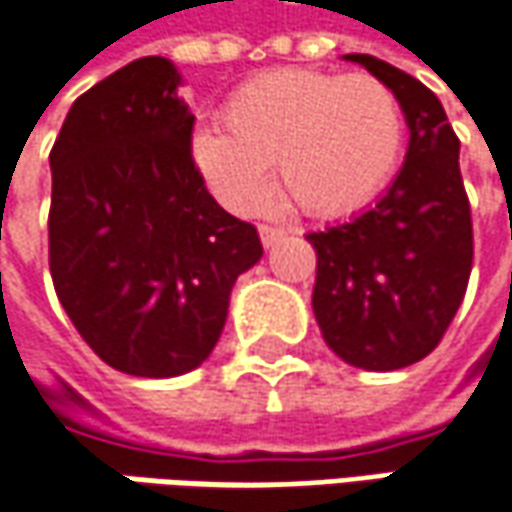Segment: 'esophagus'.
<instances>
[{"instance_id": "obj_1", "label": "esophagus", "mask_w": 512, "mask_h": 512, "mask_svg": "<svg viewBox=\"0 0 512 512\" xmlns=\"http://www.w3.org/2000/svg\"><path fill=\"white\" fill-rule=\"evenodd\" d=\"M257 232H260V240H263V246H266V249H269V246H275L280 237L286 234L283 229H278V226H260Z\"/></svg>"}]
</instances>
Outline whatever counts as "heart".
Wrapping results in <instances>:
<instances>
[{"label": "heart", "instance_id": "heart-1", "mask_svg": "<svg viewBox=\"0 0 512 512\" xmlns=\"http://www.w3.org/2000/svg\"><path fill=\"white\" fill-rule=\"evenodd\" d=\"M395 91L367 74L280 68L243 82L226 125H197L194 166L234 212L269 197V166L300 212L332 217L364 206L395 174L404 151Z\"/></svg>", "mask_w": 512, "mask_h": 512}]
</instances>
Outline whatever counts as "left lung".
Segmentation results:
<instances>
[{
    "mask_svg": "<svg viewBox=\"0 0 512 512\" xmlns=\"http://www.w3.org/2000/svg\"><path fill=\"white\" fill-rule=\"evenodd\" d=\"M344 59L395 91L410 145L375 206L306 234L318 252L312 309L341 361L389 372L427 358L456 318L473 269V220L458 168L461 143L438 97L384 59Z\"/></svg>",
    "mask_w": 512,
    "mask_h": 512,
    "instance_id": "8db88e82",
    "label": "left lung"
}]
</instances>
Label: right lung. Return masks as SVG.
<instances>
[{
  "mask_svg": "<svg viewBox=\"0 0 512 512\" xmlns=\"http://www.w3.org/2000/svg\"><path fill=\"white\" fill-rule=\"evenodd\" d=\"M180 85L166 56L134 59L71 105L51 148L56 298L108 367L137 378L200 367L234 280L263 255L194 168Z\"/></svg>",
  "mask_w": 512,
  "mask_h": 512,
  "instance_id": "obj_1",
  "label": "right lung"
}]
</instances>
